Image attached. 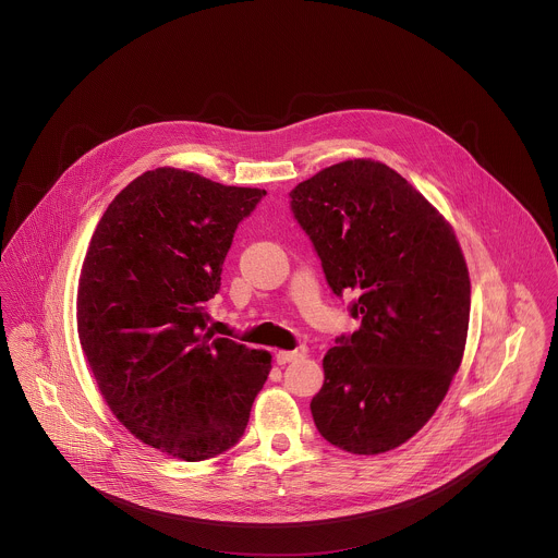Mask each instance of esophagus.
<instances>
[{"label":"esophagus","mask_w":558,"mask_h":558,"mask_svg":"<svg viewBox=\"0 0 558 558\" xmlns=\"http://www.w3.org/2000/svg\"><path fill=\"white\" fill-rule=\"evenodd\" d=\"M298 357H304V351H300V349H295V351H287V349L276 351V362L278 364H289V362H293Z\"/></svg>","instance_id":"1"}]
</instances>
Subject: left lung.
Wrapping results in <instances>:
<instances>
[{"label":"left lung","instance_id":"left-lung-1","mask_svg":"<svg viewBox=\"0 0 558 558\" xmlns=\"http://www.w3.org/2000/svg\"><path fill=\"white\" fill-rule=\"evenodd\" d=\"M335 295L355 293L351 336L324 357L311 401L319 434L353 454L408 442L434 416L461 364L470 276L450 223L399 172L335 163L291 194Z\"/></svg>","mask_w":558,"mask_h":558}]
</instances>
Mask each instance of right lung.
Instances as JSON below:
<instances>
[{
  "instance_id": "right-lung-1",
  "label": "right lung",
  "mask_w": 558,
  "mask_h": 558,
  "mask_svg": "<svg viewBox=\"0 0 558 558\" xmlns=\"http://www.w3.org/2000/svg\"><path fill=\"white\" fill-rule=\"evenodd\" d=\"M265 190L157 168L116 198L90 239L77 332L113 416L144 445L203 461L236 445L267 351L207 332L234 230Z\"/></svg>"
}]
</instances>
